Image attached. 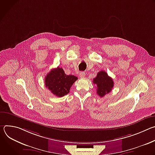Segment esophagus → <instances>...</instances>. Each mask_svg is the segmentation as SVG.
Segmentation results:
<instances>
[{"label":"esophagus","mask_w":155,"mask_h":155,"mask_svg":"<svg viewBox=\"0 0 155 155\" xmlns=\"http://www.w3.org/2000/svg\"><path fill=\"white\" fill-rule=\"evenodd\" d=\"M79 76H80V78H84V76H85V73H84V72H80V73Z\"/></svg>","instance_id":"34e87169"}]
</instances>
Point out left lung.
I'll use <instances>...</instances> for the list:
<instances>
[{
    "label": "left lung",
    "instance_id": "obj_1",
    "mask_svg": "<svg viewBox=\"0 0 155 155\" xmlns=\"http://www.w3.org/2000/svg\"><path fill=\"white\" fill-rule=\"evenodd\" d=\"M93 83L96 85L97 94L101 97L111 91L114 86L113 79L104 71L97 73L96 77L93 79Z\"/></svg>",
    "mask_w": 155,
    "mask_h": 155
}]
</instances>
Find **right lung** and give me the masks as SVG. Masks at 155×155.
<instances>
[{"mask_svg": "<svg viewBox=\"0 0 155 155\" xmlns=\"http://www.w3.org/2000/svg\"><path fill=\"white\" fill-rule=\"evenodd\" d=\"M78 78L72 75H66L62 68L53 69L45 77V86L54 96L62 97L68 94L72 85Z\"/></svg>", "mask_w": 155, "mask_h": 155, "instance_id": "1", "label": "right lung"}]
</instances>
